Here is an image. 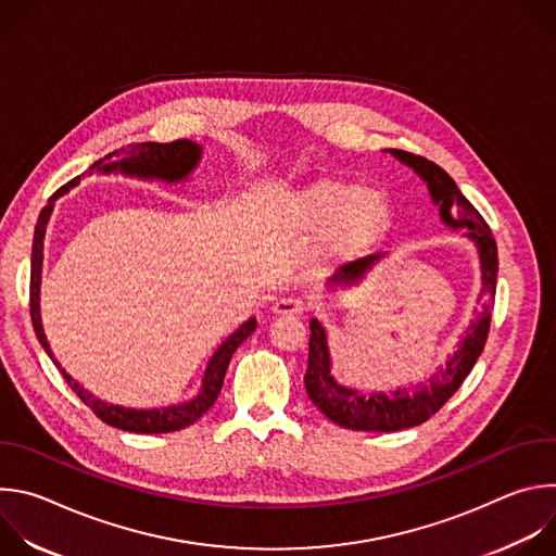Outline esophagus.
Segmentation results:
<instances>
[{"label": "esophagus", "instance_id": "esophagus-1", "mask_svg": "<svg viewBox=\"0 0 556 556\" xmlns=\"http://www.w3.org/2000/svg\"><path fill=\"white\" fill-rule=\"evenodd\" d=\"M273 312L275 314H286V316H299L303 312V301H299L294 296H283V299L275 301Z\"/></svg>", "mask_w": 556, "mask_h": 556}]
</instances>
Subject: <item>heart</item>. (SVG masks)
<instances>
[{
    "label": "heart",
    "mask_w": 556,
    "mask_h": 556,
    "mask_svg": "<svg viewBox=\"0 0 556 556\" xmlns=\"http://www.w3.org/2000/svg\"><path fill=\"white\" fill-rule=\"evenodd\" d=\"M294 217L312 235H330L339 255H358L389 228L391 206L380 191L326 180L296 195Z\"/></svg>",
    "instance_id": "heart-1"
}]
</instances>
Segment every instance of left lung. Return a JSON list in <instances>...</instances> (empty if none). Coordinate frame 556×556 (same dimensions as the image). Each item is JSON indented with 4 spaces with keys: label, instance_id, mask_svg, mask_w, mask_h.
I'll use <instances>...</instances> for the list:
<instances>
[{
    "label": "left lung",
    "instance_id": "left-lung-1",
    "mask_svg": "<svg viewBox=\"0 0 556 556\" xmlns=\"http://www.w3.org/2000/svg\"><path fill=\"white\" fill-rule=\"evenodd\" d=\"M391 153L427 182L431 200L440 206V217L446 226L468 228L466 237L478 247L482 264L484 305L482 312L478 314V319L468 326L455 354L446 361L444 367H440L427 382H420L409 389H393L389 393H363L361 389L337 382V378L332 376V358L326 328L316 319H312L307 369L303 376L305 391L316 409H321V414L328 416L334 425L352 431H401L422 425L433 414H438L442 405L459 389V384L470 374L475 361L480 358L486 345L497 288V244L480 211L462 195L453 178L435 163L403 149H391ZM378 260H382L380 253L348 264L332 277V281L348 286L356 283L365 275V270H369Z\"/></svg>",
    "mask_w": 556,
    "mask_h": 556
}]
</instances>
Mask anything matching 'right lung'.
Returning <instances> with one entry per match:
<instances>
[{
  "mask_svg": "<svg viewBox=\"0 0 556 556\" xmlns=\"http://www.w3.org/2000/svg\"><path fill=\"white\" fill-rule=\"evenodd\" d=\"M125 157L121 161H112L114 155H118V151L101 157L97 161L90 172L97 174H112V172H121L125 176H136V178H144V180H165V182H180L185 180L195 165L200 163L202 155V147L195 144L193 140H174V142H138V144H129L127 149H123ZM92 176V174H90ZM74 185H78V178L70 180L65 187H61L50 202L41 208L37 226H35V240H33V260H30V319H33V328L35 334L41 343V348L48 352V356L52 358V363L56 365V369L63 374L65 382L70 384V389L81 399L97 418H101L105 425L129 431V433H172V431H180L189 425H193L195 420H200L217 401L219 389L224 384V376L228 369V363L232 358V352L240 348L257 328L255 319H249L247 324H242L237 328L219 348L217 352L211 356L204 378H202V389L198 391V395L189 403L182 405H172V407H163V409H125L118 405H108L105 401H99L94 393H90L88 389H84L78 384L70 374H65V369L61 367V363L52 356L50 343L43 334V326H41V314H39V286H41V264H43V237H46V226L52 213V202L65 193L67 189H72Z\"/></svg>",
  "mask_w": 556,
  "mask_h": 556,
  "instance_id": "add662e5",
  "label": "right lung"
}]
</instances>
